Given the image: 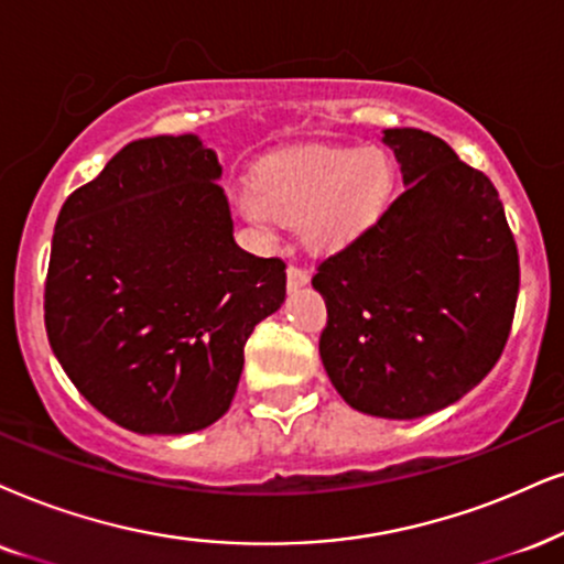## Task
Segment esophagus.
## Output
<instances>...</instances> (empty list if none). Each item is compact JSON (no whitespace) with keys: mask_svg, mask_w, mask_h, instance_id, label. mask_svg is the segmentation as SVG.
<instances>
[{"mask_svg":"<svg viewBox=\"0 0 564 564\" xmlns=\"http://www.w3.org/2000/svg\"><path fill=\"white\" fill-rule=\"evenodd\" d=\"M286 278H289V289H299V286H304L306 281H310V273H306V270L299 268V265H289Z\"/></svg>","mask_w":564,"mask_h":564,"instance_id":"obj_1","label":"esophagus"}]
</instances>
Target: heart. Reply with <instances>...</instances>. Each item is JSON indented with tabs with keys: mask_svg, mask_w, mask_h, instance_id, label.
I'll return each instance as SVG.
<instances>
[{
	"mask_svg": "<svg viewBox=\"0 0 564 564\" xmlns=\"http://www.w3.org/2000/svg\"><path fill=\"white\" fill-rule=\"evenodd\" d=\"M393 163L377 145H306L262 163L258 184L241 195V213L260 229L302 220L317 252L359 239L393 195Z\"/></svg>",
	"mask_w": 564,
	"mask_h": 564,
	"instance_id": "obj_1",
	"label": "heart"
}]
</instances>
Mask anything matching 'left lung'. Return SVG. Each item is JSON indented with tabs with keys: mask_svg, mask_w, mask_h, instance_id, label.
I'll use <instances>...</instances> for the list:
<instances>
[{
	"mask_svg": "<svg viewBox=\"0 0 564 564\" xmlns=\"http://www.w3.org/2000/svg\"><path fill=\"white\" fill-rule=\"evenodd\" d=\"M409 184L369 229L317 265L319 356L351 409L416 419L491 372L516 315L520 265L484 171L422 130H384Z\"/></svg>",
	"mask_w": 564,
	"mask_h": 564,
	"instance_id": "8db88e82",
	"label": "left lung"
}]
</instances>
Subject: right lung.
Here are the masks:
<instances>
[{
    "mask_svg": "<svg viewBox=\"0 0 564 564\" xmlns=\"http://www.w3.org/2000/svg\"><path fill=\"white\" fill-rule=\"evenodd\" d=\"M218 176L195 134L134 140L56 218L48 344L85 401L130 432L218 422L247 338L286 299V262L234 241Z\"/></svg>",
    "mask_w": 564,
    "mask_h": 564,
    "instance_id": "add662e5",
    "label": "right lung"
}]
</instances>
